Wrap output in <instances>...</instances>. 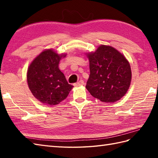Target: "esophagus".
Returning <instances> with one entry per match:
<instances>
[{"mask_svg": "<svg viewBox=\"0 0 158 158\" xmlns=\"http://www.w3.org/2000/svg\"><path fill=\"white\" fill-rule=\"evenodd\" d=\"M83 84H84V81H83V80H79V81L78 82L76 83H75V84H74V85H75V87H77V86L83 85Z\"/></svg>", "mask_w": 158, "mask_h": 158, "instance_id": "1", "label": "esophagus"}]
</instances>
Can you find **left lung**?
<instances>
[{
    "mask_svg": "<svg viewBox=\"0 0 158 158\" xmlns=\"http://www.w3.org/2000/svg\"><path fill=\"white\" fill-rule=\"evenodd\" d=\"M89 77L86 88L103 102H115L126 94L132 79L130 65L122 53L111 46L100 45L87 54Z\"/></svg>",
    "mask_w": 158,
    "mask_h": 158,
    "instance_id": "1",
    "label": "left lung"
}]
</instances>
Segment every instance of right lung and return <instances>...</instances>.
<instances>
[{
	"label": "right lung",
	"instance_id": "right-lung-1",
	"mask_svg": "<svg viewBox=\"0 0 158 158\" xmlns=\"http://www.w3.org/2000/svg\"><path fill=\"white\" fill-rule=\"evenodd\" d=\"M65 56L47 49L35 58L28 69L29 89L36 99L46 105H58L66 98L73 88L58 67L60 60Z\"/></svg>",
	"mask_w": 158,
	"mask_h": 158
}]
</instances>
